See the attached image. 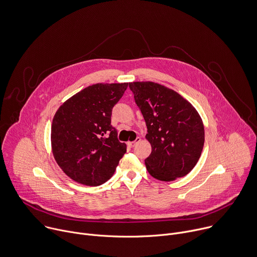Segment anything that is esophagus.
<instances>
[{
	"mask_svg": "<svg viewBox=\"0 0 257 257\" xmlns=\"http://www.w3.org/2000/svg\"><path fill=\"white\" fill-rule=\"evenodd\" d=\"M140 141H141V138H139V137H138L134 142H130V143H127V146H128L130 148H134V147H136V146H137V144H138Z\"/></svg>",
	"mask_w": 257,
	"mask_h": 257,
	"instance_id": "34e87169",
	"label": "esophagus"
}]
</instances>
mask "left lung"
<instances>
[{"instance_id": "obj_1", "label": "left lung", "mask_w": 257, "mask_h": 257, "mask_svg": "<svg viewBox=\"0 0 257 257\" xmlns=\"http://www.w3.org/2000/svg\"><path fill=\"white\" fill-rule=\"evenodd\" d=\"M151 143L145 163L156 179L172 181L188 174L203 148L204 128L195 108L177 92L153 82L130 83Z\"/></svg>"}]
</instances>
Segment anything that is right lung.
Instances as JSON below:
<instances>
[{
  "label": "right lung",
  "instance_id": "add662e5",
  "mask_svg": "<svg viewBox=\"0 0 257 257\" xmlns=\"http://www.w3.org/2000/svg\"><path fill=\"white\" fill-rule=\"evenodd\" d=\"M128 83L89 86L59 108L51 125V147L62 170L84 185L98 186L113 175L126 152L111 125L115 104Z\"/></svg>",
  "mask_w": 257,
  "mask_h": 257
}]
</instances>
